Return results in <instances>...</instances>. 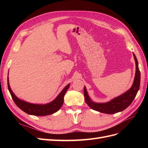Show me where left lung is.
<instances>
[{
    "mask_svg": "<svg viewBox=\"0 0 148 148\" xmlns=\"http://www.w3.org/2000/svg\"><path fill=\"white\" fill-rule=\"evenodd\" d=\"M133 53L136 64V72L132 87L125 93L122 94V95L114 98L109 102L97 103L91 100L90 97L88 95L86 87L84 86V100L88 106L90 107V108L102 113L113 114L123 111L132 104L133 99L136 97L139 88H140L141 79L140 71L138 68V62L135 53Z\"/></svg>",
    "mask_w": 148,
    "mask_h": 148,
    "instance_id": "obj_1",
    "label": "left lung"
}]
</instances>
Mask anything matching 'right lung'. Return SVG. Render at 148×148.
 Wrapping results in <instances>:
<instances>
[{"label":"right lung","mask_w":148,"mask_h":148,"mask_svg":"<svg viewBox=\"0 0 148 148\" xmlns=\"http://www.w3.org/2000/svg\"><path fill=\"white\" fill-rule=\"evenodd\" d=\"M8 89L12 96V99L20 109L24 111L25 113L29 115H33L36 116H46L52 114L59 110L62 106L64 104V97L65 94L70 87V83L62 89V91L59 94L55 99H53L51 102L45 104H33L26 102L18 98L15 94L13 92L10 88L8 76L7 78Z\"/></svg>","instance_id":"1"}]
</instances>
